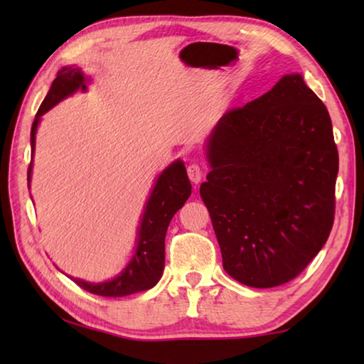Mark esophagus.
Returning <instances> with one entry per match:
<instances>
[{
    "mask_svg": "<svg viewBox=\"0 0 364 364\" xmlns=\"http://www.w3.org/2000/svg\"><path fill=\"white\" fill-rule=\"evenodd\" d=\"M188 176H189V180L192 183L198 184L200 181H202V178H203L202 168H200V166H197V164H194V162H192V164L188 166Z\"/></svg>",
    "mask_w": 364,
    "mask_h": 364,
    "instance_id": "obj_1",
    "label": "esophagus"
}]
</instances>
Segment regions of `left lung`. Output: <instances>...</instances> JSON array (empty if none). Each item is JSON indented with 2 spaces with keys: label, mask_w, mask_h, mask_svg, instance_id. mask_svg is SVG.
<instances>
[{
  "label": "left lung",
  "mask_w": 364,
  "mask_h": 364,
  "mask_svg": "<svg viewBox=\"0 0 364 364\" xmlns=\"http://www.w3.org/2000/svg\"><path fill=\"white\" fill-rule=\"evenodd\" d=\"M200 186L225 272L274 288L304 270L335 218L338 150L326 105L299 73L223 114L206 141Z\"/></svg>",
  "instance_id": "left-lung-1"
}]
</instances>
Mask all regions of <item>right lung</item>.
Returning <instances> with one entry per match:
<instances>
[{"label":"right lung","mask_w":364,"mask_h":364,"mask_svg":"<svg viewBox=\"0 0 364 364\" xmlns=\"http://www.w3.org/2000/svg\"><path fill=\"white\" fill-rule=\"evenodd\" d=\"M89 82V76L84 75L81 68L76 65L63 67L58 72L56 80L53 81L48 94L38 107L33 128H31V158H34L36 133L42 115L67 97H72L75 92H86ZM31 176H33V159H31L28 168V189L31 188ZM191 191L192 186L184 162L181 159L173 161L172 164L162 170L154 181L150 197L144 208L141 223L137 227L133 257L128 261L125 269L111 280L102 283H90L81 280V278L70 277L72 280L80 288L103 297H123L134 292L151 289L159 282L162 270H164L167 227L175 213L186 203Z\"/></svg>","instance_id":"1"}]
</instances>
